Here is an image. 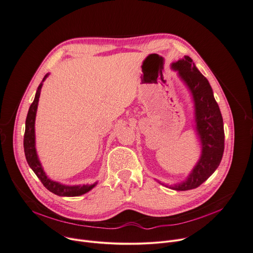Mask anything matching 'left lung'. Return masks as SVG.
I'll use <instances>...</instances> for the list:
<instances>
[{
    "label": "left lung",
    "mask_w": 253,
    "mask_h": 253,
    "mask_svg": "<svg viewBox=\"0 0 253 253\" xmlns=\"http://www.w3.org/2000/svg\"><path fill=\"white\" fill-rule=\"evenodd\" d=\"M171 70L190 90L194 102L195 130L200 142L201 155L188 176L180 182L167 188L175 191H188L201 186L219 167L224 152V125L213 89L197 68L193 59L185 55L171 63Z\"/></svg>",
    "instance_id": "obj_1"
}]
</instances>
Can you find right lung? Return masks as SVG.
Segmentation results:
<instances>
[{
	"label": "right lung",
	"mask_w": 253,
	"mask_h": 253,
	"mask_svg": "<svg viewBox=\"0 0 253 253\" xmlns=\"http://www.w3.org/2000/svg\"><path fill=\"white\" fill-rule=\"evenodd\" d=\"M48 76H49V74L45 75L42 82L38 85L34 101L31 104L28 114H27L26 123H25V134H24V152H25L26 160H27L29 167L35 172L37 177L41 180L43 186L48 191H50L51 193H53L57 196H60V197H77V196H81V195H84V194L89 192L91 189L97 186L98 181L95 183H91V185L86 183V185L68 186V185H63V183H60L58 181L52 180L46 175V173H45L40 160L38 158L37 151H36V146H35L36 113H37V107H38L40 91H41V88L43 85V82L46 80V78Z\"/></svg>",
	"instance_id": "add662e5"
}]
</instances>
